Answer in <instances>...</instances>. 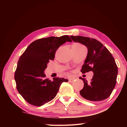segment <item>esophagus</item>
Listing matches in <instances>:
<instances>
[{"mask_svg":"<svg viewBox=\"0 0 127 127\" xmlns=\"http://www.w3.org/2000/svg\"><path fill=\"white\" fill-rule=\"evenodd\" d=\"M69 81L70 83H72L74 81V78H69Z\"/></svg>","mask_w":127,"mask_h":127,"instance_id":"obj_1","label":"esophagus"}]
</instances>
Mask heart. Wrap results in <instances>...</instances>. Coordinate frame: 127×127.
<instances>
[{
	"label": "heart",
	"mask_w": 127,
	"mask_h": 127,
	"mask_svg": "<svg viewBox=\"0 0 127 127\" xmlns=\"http://www.w3.org/2000/svg\"><path fill=\"white\" fill-rule=\"evenodd\" d=\"M74 45H80L78 44H74Z\"/></svg>",
	"instance_id": "obj_1"
}]
</instances>
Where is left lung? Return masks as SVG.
<instances>
[{
	"label": "left lung",
	"instance_id": "1",
	"mask_svg": "<svg viewBox=\"0 0 127 127\" xmlns=\"http://www.w3.org/2000/svg\"><path fill=\"white\" fill-rule=\"evenodd\" d=\"M74 42L87 47L88 53L81 72L82 73L92 71L94 76L88 83L85 78L79 77L84 82V87L79 94L85 99L98 101L109 97L117 82L118 67L113 55L100 41L92 38L81 36H70Z\"/></svg>",
	"mask_w": 127,
	"mask_h": 127
}]
</instances>
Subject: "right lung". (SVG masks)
<instances>
[{
	"label": "right lung",
	"mask_w": 127,
	"mask_h": 127,
	"mask_svg": "<svg viewBox=\"0 0 127 127\" xmlns=\"http://www.w3.org/2000/svg\"><path fill=\"white\" fill-rule=\"evenodd\" d=\"M66 41L72 42L67 35L40 38L32 42L20 57L14 79L18 92L30 104L40 106L52 100L62 83L68 81L58 77L49 80L44 72L57 49Z\"/></svg>",
	"instance_id": "add662e5"
}]
</instances>
